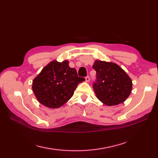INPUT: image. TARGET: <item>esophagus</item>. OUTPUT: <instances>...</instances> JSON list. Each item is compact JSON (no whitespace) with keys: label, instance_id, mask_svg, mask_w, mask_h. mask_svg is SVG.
Masks as SVG:
<instances>
[{"label":"esophagus","instance_id":"obj_1","mask_svg":"<svg viewBox=\"0 0 158 158\" xmlns=\"http://www.w3.org/2000/svg\"><path fill=\"white\" fill-rule=\"evenodd\" d=\"M85 82H89V80H90V78H89V76H87L85 78Z\"/></svg>","mask_w":158,"mask_h":158}]
</instances>
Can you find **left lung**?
<instances>
[{"label": "left lung", "instance_id": "8db88e82", "mask_svg": "<svg viewBox=\"0 0 158 158\" xmlns=\"http://www.w3.org/2000/svg\"><path fill=\"white\" fill-rule=\"evenodd\" d=\"M93 69L96 80L93 88L98 99L108 106L123 103L130 95L132 80L120 66L109 62L95 60Z\"/></svg>", "mask_w": 158, "mask_h": 158}]
</instances>
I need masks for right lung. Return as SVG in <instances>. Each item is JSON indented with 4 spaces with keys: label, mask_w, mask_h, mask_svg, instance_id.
Masks as SVG:
<instances>
[{
    "label": "right lung",
    "mask_w": 158,
    "mask_h": 158,
    "mask_svg": "<svg viewBox=\"0 0 158 158\" xmlns=\"http://www.w3.org/2000/svg\"><path fill=\"white\" fill-rule=\"evenodd\" d=\"M68 60L51 61L33 81L32 89L38 102L51 109L59 108L73 96L77 85L85 80L78 77Z\"/></svg>",
    "instance_id": "add662e5"
}]
</instances>
